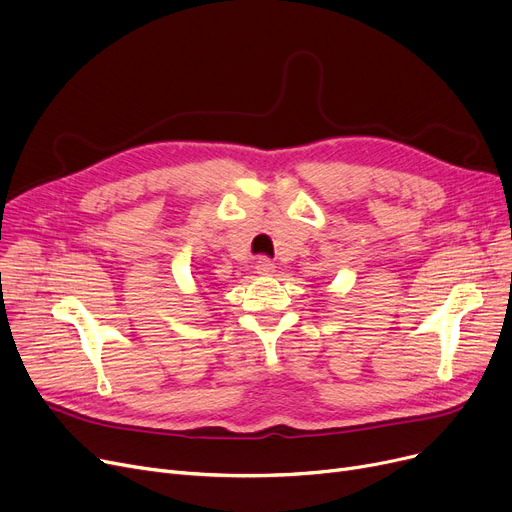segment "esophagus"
<instances>
[{
    "label": "esophagus",
    "instance_id": "esophagus-1",
    "mask_svg": "<svg viewBox=\"0 0 512 512\" xmlns=\"http://www.w3.org/2000/svg\"><path fill=\"white\" fill-rule=\"evenodd\" d=\"M274 272V263L267 259V257H259L257 261H255V274H259V276H270Z\"/></svg>",
    "mask_w": 512,
    "mask_h": 512
}]
</instances>
